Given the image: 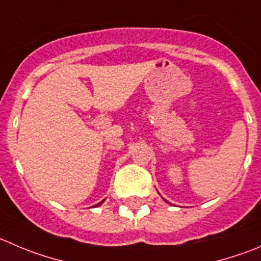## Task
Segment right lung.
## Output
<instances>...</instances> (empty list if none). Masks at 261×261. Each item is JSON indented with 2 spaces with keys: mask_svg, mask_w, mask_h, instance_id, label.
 Returning <instances> with one entry per match:
<instances>
[{
  "mask_svg": "<svg viewBox=\"0 0 261 261\" xmlns=\"http://www.w3.org/2000/svg\"><path fill=\"white\" fill-rule=\"evenodd\" d=\"M103 201H105V200H102V201H101V202L96 203V205H95V206H93V207H97V206H100V205H101V203H102V202H103Z\"/></svg>",
  "mask_w": 261,
  "mask_h": 261,
  "instance_id": "1",
  "label": "right lung"
}]
</instances>
